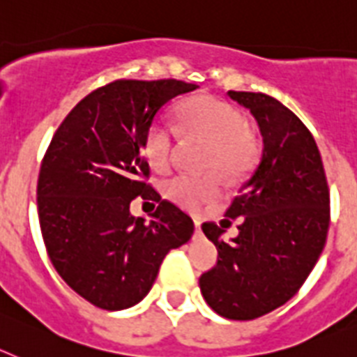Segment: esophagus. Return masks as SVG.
Returning <instances> with one entry per match:
<instances>
[{"mask_svg": "<svg viewBox=\"0 0 357 357\" xmlns=\"http://www.w3.org/2000/svg\"><path fill=\"white\" fill-rule=\"evenodd\" d=\"M194 228H196V234H201V221H199V219H194Z\"/></svg>", "mask_w": 357, "mask_h": 357, "instance_id": "esophagus-1", "label": "esophagus"}]
</instances>
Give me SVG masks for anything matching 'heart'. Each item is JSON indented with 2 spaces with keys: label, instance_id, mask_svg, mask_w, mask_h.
Masks as SVG:
<instances>
[{
  "label": "heart",
  "instance_id": "obj_1",
  "mask_svg": "<svg viewBox=\"0 0 357 357\" xmlns=\"http://www.w3.org/2000/svg\"><path fill=\"white\" fill-rule=\"evenodd\" d=\"M176 120L181 136L206 142L201 167L203 174H179L163 185L167 199L185 210L196 212L215 199L221 192L219 170L228 181L246 178L257 167L260 145L248 129L244 114L228 102L210 95H197L176 105ZM142 151L154 170L165 172L172 163L174 132L163 122H153L145 129Z\"/></svg>",
  "mask_w": 357,
  "mask_h": 357
}]
</instances>
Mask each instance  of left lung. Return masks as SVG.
Here are the masks:
<instances>
[{"instance_id":"left-lung-1","label":"left lung","mask_w":357,"mask_h":357,"mask_svg":"<svg viewBox=\"0 0 357 357\" xmlns=\"http://www.w3.org/2000/svg\"><path fill=\"white\" fill-rule=\"evenodd\" d=\"M259 122L262 158L225 215L238 235L204 222L217 264L199 278L204 300L228 320H255L298 293L324 252L331 196L320 151L302 120L264 93L228 91Z\"/></svg>"}]
</instances>
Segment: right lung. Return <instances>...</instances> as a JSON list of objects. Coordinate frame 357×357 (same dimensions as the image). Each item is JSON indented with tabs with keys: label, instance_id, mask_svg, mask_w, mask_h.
Here are the masks:
<instances>
[{
	"label": "right lung",
	"instance_id": "obj_1",
	"mask_svg": "<svg viewBox=\"0 0 357 357\" xmlns=\"http://www.w3.org/2000/svg\"><path fill=\"white\" fill-rule=\"evenodd\" d=\"M197 86L176 79L113 80L68 113L43 158L37 213L46 252L71 289L105 311L144 300L167 253L188 243L194 222L147 183L145 129L169 100ZM158 208L149 222L128 204Z\"/></svg>",
	"mask_w": 357,
	"mask_h": 357
}]
</instances>
